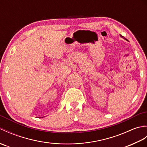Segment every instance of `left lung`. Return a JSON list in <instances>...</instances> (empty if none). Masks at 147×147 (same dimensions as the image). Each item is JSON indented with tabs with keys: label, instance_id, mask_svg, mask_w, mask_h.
Returning a JSON list of instances; mask_svg holds the SVG:
<instances>
[{
	"label": "left lung",
	"instance_id": "8db88e82",
	"mask_svg": "<svg viewBox=\"0 0 147 147\" xmlns=\"http://www.w3.org/2000/svg\"><path fill=\"white\" fill-rule=\"evenodd\" d=\"M121 37H122V38H124V39H126V38H124V36H122V35H121Z\"/></svg>",
	"mask_w": 147,
	"mask_h": 147
}]
</instances>
